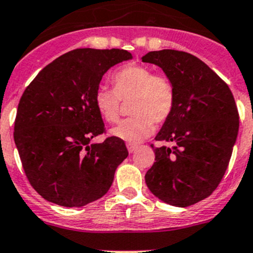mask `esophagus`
I'll return each instance as SVG.
<instances>
[{
	"label": "esophagus",
	"mask_w": 253,
	"mask_h": 253,
	"mask_svg": "<svg viewBox=\"0 0 253 253\" xmlns=\"http://www.w3.org/2000/svg\"><path fill=\"white\" fill-rule=\"evenodd\" d=\"M126 147H127V151H129L130 154H132V152H134L135 150L137 149V145H135V144H126Z\"/></svg>",
	"instance_id": "34e87169"
}]
</instances>
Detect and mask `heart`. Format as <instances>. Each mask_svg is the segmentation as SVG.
<instances>
[{"label": "heart", "instance_id": "1", "mask_svg": "<svg viewBox=\"0 0 253 253\" xmlns=\"http://www.w3.org/2000/svg\"><path fill=\"white\" fill-rule=\"evenodd\" d=\"M114 89L98 87L94 106L107 123L119 121L122 101L130 102L132 117L111 130V134L129 144H137L154 132L155 124L164 123L174 107V87L169 77L155 75L142 65L129 64L112 75Z\"/></svg>", "mask_w": 253, "mask_h": 253}]
</instances>
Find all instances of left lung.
<instances>
[{
  "label": "left lung",
  "mask_w": 253,
  "mask_h": 253,
  "mask_svg": "<svg viewBox=\"0 0 253 253\" xmlns=\"http://www.w3.org/2000/svg\"><path fill=\"white\" fill-rule=\"evenodd\" d=\"M142 61L161 67L174 87V107L155 139V162L145 174L151 193L174 207L209 197L224 177L239 132V112L229 86L194 55L150 51Z\"/></svg>",
  "instance_id": "obj_1"
}]
</instances>
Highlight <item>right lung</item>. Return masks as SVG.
I'll return each instance as SVG.
<instances>
[{
  "instance_id": "1",
  "label": "right lung",
  "mask_w": 253,
  "mask_h": 253,
  "mask_svg": "<svg viewBox=\"0 0 253 253\" xmlns=\"http://www.w3.org/2000/svg\"><path fill=\"white\" fill-rule=\"evenodd\" d=\"M132 59L121 49H76L44 67L23 92L14 122V142L34 189L57 206L84 207L111 188L127 157L123 140H91L104 131L94 106L103 75Z\"/></svg>"
}]
</instances>
